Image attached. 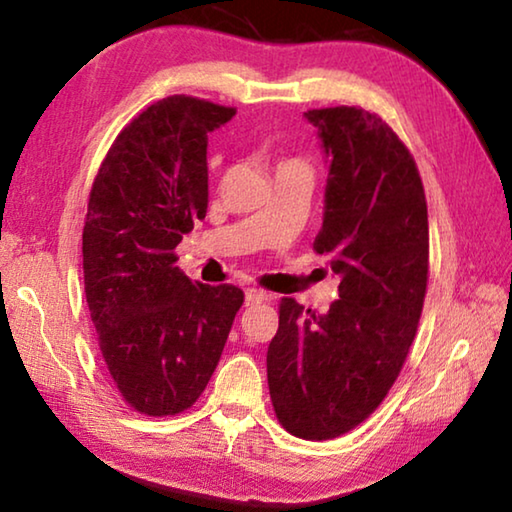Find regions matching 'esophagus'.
Wrapping results in <instances>:
<instances>
[{
  "mask_svg": "<svg viewBox=\"0 0 512 512\" xmlns=\"http://www.w3.org/2000/svg\"><path fill=\"white\" fill-rule=\"evenodd\" d=\"M271 300V293H266L262 289H246V305H257V302Z\"/></svg>",
  "mask_w": 512,
  "mask_h": 512,
  "instance_id": "obj_1",
  "label": "esophagus"
}]
</instances>
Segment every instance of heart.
<instances>
[{"label":"heart","mask_w":512,"mask_h":512,"mask_svg":"<svg viewBox=\"0 0 512 512\" xmlns=\"http://www.w3.org/2000/svg\"><path fill=\"white\" fill-rule=\"evenodd\" d=\"M282 167H305V164L298 162V160H289V162H284Z\"/></svg>","instance_id":"obj_1"}]
</instances>
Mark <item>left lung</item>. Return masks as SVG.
Masks as SVG:
<instances>
[{
  "label": "left lung",
  "instance_id": "1",
  "mask_svg": "<svg viewBox=\"0 0 512 512\" xmlns=\"http://www.w3.org/2000/svg\"><path fill=\"white\" fill-rule=\"evenodd\" d=\"M305 119L329 171L314 248L341 277L339 298L325 314L282 298L266 372L282 427L329 440L366 420L400 375L427 291L429 221L418 167L377 115L339 106Z\"/></svg>",
  "mask_w": 512,
  "mask_h": 512
}]
</instances>
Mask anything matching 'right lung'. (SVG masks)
Here are the masks:
<instances>
[{"mask_svg": "<svg viewBox=\"0 0 512 512\" xmlns=\"http://www.w3.org/2000/svg\"><path fill=\"white\" fill-rule=\"evenodd\" d=\"M235 108L155 101L110 146L83 228V280L108 372L146 415H176L205 391L244 291L194 282L176 248L207 212V137Z\"/></svg>", "mask_w": 512, "mask_h": 512, "instance_id": "obj_1", "label": "right lung"}]
</instances>
